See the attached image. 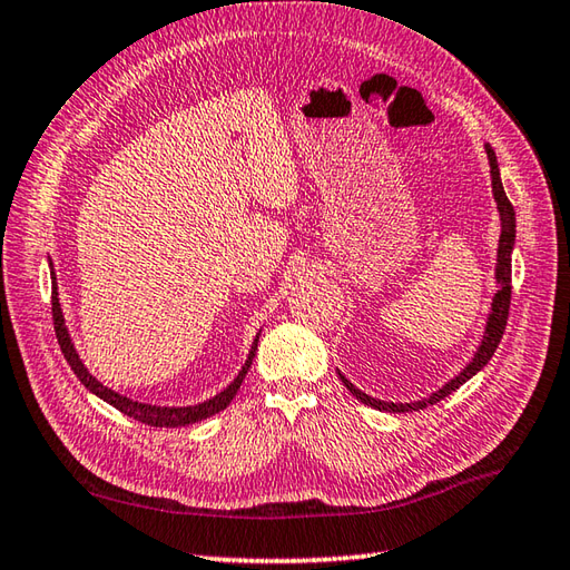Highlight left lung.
<instances>
[{
	"label": "left lung",
	"instance_id": "left-lung-1",
	"mask_svg": "<svg viewBox=\"0 0 570 570\" xmlns=\"http://www.w3.org/2000/svg\"><path fill=\"white\" fill-rule=\"evenodd\" d=\"M484 153H487V159H490L492 194H494V202H497L499 228H502V234H499L497 265H494V283H497L499 289L492 297V307H490V315H487V322H484L482 340L478 344V350H474L470 362L460 368V374H455L450 381H445L443 386L431 393V396H425L421 401H411V403H393V401H381V399L368 396V393H364L362 389H356L354 383L346 379L340 368H336V374H340V379L344 381V386L350 389L352 396L362 401L364 405H371V409L386 411V413H409V411H421V409H425V405H433L438 401H443L445 396H450L452 391H458L462 383H468L474 374H480V371L487 366V362L492 358V354L497 352L499 340H502L504 327H507V317H509V299H512V250H514V240H517V216H514V206L509 204L507 194H504L502 177H499L497 155H494V149L490 147V142H484Z\"/></svg>",
	"mask_w": 570,
	"mask_h": 570
}]
</instances>
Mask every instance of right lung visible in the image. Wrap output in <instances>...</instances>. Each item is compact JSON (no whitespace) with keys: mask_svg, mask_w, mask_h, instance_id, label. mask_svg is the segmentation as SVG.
I'll list each match as a JSON object with an SVG mask.
<instances>
[{"mask_svg":"<svg viewBox=\"0 0 570 570\" xmlns=\"http://www.w3.org/2000/svg\"><path fill=\"white\" fill-rule=\"evenodd\" d=\"M53 268V265H51ZM51 309H53V327H56V336H58V344H61V352L66 356V362L71 364L73 374L80 379V383L90 391L96 393L98 399H102L106 403H110L112 409H118L120 413H125L127 417H135V421L145 423V425H155V428H177V425H191V423H202L206 417H212L216 413H220L226 409V405L234 401V396L240 389L243 379H246L248 368L255 358V352H258V340L261 334H255V340L250 344V352L246 356V364L240 366L238 376L228 383V386L216 393L214 399H206L202 403H194V405H153V403H142V401H132L122 396V393L112 391L108 386H102V383L90 374L86 368L83 358L78 356L76 352V344L71 340V334H68L66 327V317H63V309H61V299H58V285H56V275H53V297H51Z\"/></svg>","mask_w":570,"mask_h":570,"instance_id":"right-lung-1","label":"right lung"}]
</instances>
